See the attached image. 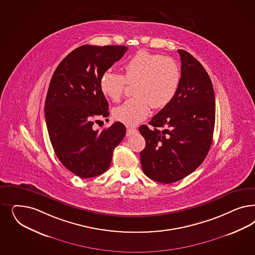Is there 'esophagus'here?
Returning <instances> with one entry per match:
<instances>
[{"mask_svg": "<svg viewBox=\"0 0 255 255\" xmlns=\"http://www.w3.org/2000/svg\"><path fill=\"white\" fill-rule=\"evenodd\" d=\"M137 131V128H128V136H130L131 134L133 133H135V132Z\"/></svg>", "mask_w": 255, "mask_h": 255, "instance_id": "34e87169", "label": "esophagus"}]
</instances>
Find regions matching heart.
Segmentation results:
<instances>
[{"label":"heart","instance_id":"b5f03b06","mask_svg":"<svg viewBox=\"0 0 255 255\" xmlns=\"http://www.w3.org/2000/svg\"><path fill=\"white\" fill-rule=\"evenodd\" d=\"M123 75L108 70L103 73L99 87L113 101L122 98L127 83L133 84L135 96L114 110L117 121L135 126L147 117L151 106L161 109L174 98L180 84L178 64L170 57L140 50L123 65Z\"/></svg>","mask_w":255,"mask_h":255}]
</instances>
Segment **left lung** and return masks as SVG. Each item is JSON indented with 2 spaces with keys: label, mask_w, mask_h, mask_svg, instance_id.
Instances as JSON below:
<instances>
[{
  "label": "left lung",
  "mask_w": 255,
  "mask_h": 255,
  "mask_svg": "<svg viewBox=\"0 0 255 255\" xmlns=\"http://www.w3.org/2000/svg\"><path fill=\"white\" fill-rule=\"evenodd\" d=\"M181 80L172 101L139 131L145 140L140 152L143 173L170 184L195 171L212 143L215 126L213 85L204 66L190 53L178 49Z\"/></svg>",
  "instance_id": "obj_1"
}]
</instances>
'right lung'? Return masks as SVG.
I'll list each match as a JSON object with an SVG mask.
<instances>
[{"label":"right lung","mask_w":255,"mask_h":255,"mask_svg":"<svg viewBox=\"0 0 255 255\" xmlns=\"http://www.w3.org/2000/svg\"><path fill=\"white\" fill-rule=\"evenodd\" d=\"M127 50L126 46H81L59 64L49 82L45 102L49 140L62 164L81 178L105 173L126 135L120 122L100 131L93 125L96 117L109 116L100 78Z\"/></svg>","instance_id":"add662e5"}]
</instances>
